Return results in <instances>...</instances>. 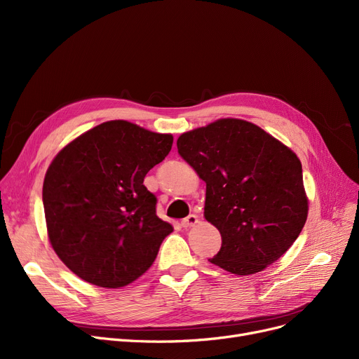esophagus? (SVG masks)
<instances>
[{"instance_id":"esophagus-1","label":"esophagus","mask_w":359,"mask_h":359,"mask_svg":"<svg viewBox=\"0 0 359 359\" xmlns=\"http://www.w3.org/2000/svg\"><path fill=\"white\" fill-rule=\"evenodd\" d=\"M198 222V217L195 214L187 215L186 218L182 219V225L183 227H194V225Z\"/></svg>"}]
</instances>
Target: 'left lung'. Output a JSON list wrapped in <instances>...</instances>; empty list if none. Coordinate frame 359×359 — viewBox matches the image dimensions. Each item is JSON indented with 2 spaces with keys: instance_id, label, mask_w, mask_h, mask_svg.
<instances>
[{
  "instance_id": "8db88e82",
  "label": "left lung",
  "mask_w": 359,
  "mask_h": 359,
  "mask_svg": "<svg viewBox=\"0 0 359 359\" xmlns=\"http://www.w3.org/2000/svg\"><path fill=\"white\" fill-rule=\"evenodd\" d=\"M177 151L206 183L203 215L222 238L211 263L252 275L292 246L309 201L301 161L287 145L255 123L219 119L184 132Z\"/></svg>"
}]
</instances>
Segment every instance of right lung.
I'll return each mask as SVG.
<instances>
[{"label":"right lung","instance_id":"right-lung-1","mask_svg":"<svg viewBox=\"0 0 359 359\" xmlns=\"http://www.w3.org/2000/svg\"><path fill=\"white\" fill-rule=\"evenodd\" d=\"M172 145L170 134L109 121L53 158L42 192L48 236L75 275L121 288L153 265L173 227L157 217V198L144 177Z\"/></svg>","mask_w":359,"mask_h":359}]
</instances>
